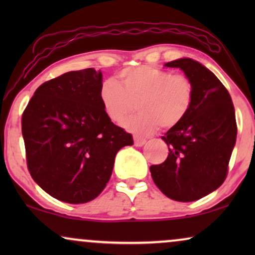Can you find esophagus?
I'll return each mask as SVG.
<instances>
[{
  "label": "esophagus",
  "mask_w": 255,
  "mask_h": 255,
  "mask_svg": "<svg viewBox=\"0 0 255 255\" xmlns=\"http://www.w3.org/2000/svg\"><path fill=\"white\" fill-rule=\"evenodd\" d=\"M133 140H134V145L137 146V147H141V146H144L146 142V139L140 138V137H134Z\"/></svg>",
  "instance_id": "1"
}]
</instances>
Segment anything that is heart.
Returning a JSON list of instances; mask_svg holds the SVG:
<instances>
[{
  "label": "heart",
  "instance_id": "obj_1",
  "mask_svg": "<svg viewBox=\"0 0 255 255\" xmlns=\"http://www.w3.org/2000/svg\"><path fill=\"white\" fill-rule=\"evenodd\" d=\"M120 76L122 85L115 79L104 80L100 100L108 117L117 123L138 104L140 114L123 122V127L133 133H152L159 124L174 127L190 109L194 89L186 76L151 66L124 69Z\"/></svg>",
  "mask_w": 255,
  "mask_h": 255
}]
</instances>
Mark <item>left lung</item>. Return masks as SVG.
<instances>
[{
	"label": "left lung",
	"mask_w": 255,
	"mask_h": 255,
	"mask_svg": "<svg viewBox=\"0 0 255 255\" xmlns=\"http://www.w3.org/2000/svg\"><path fill=\"white\" fill-rule=\"evenodd\" d=\"M165 66L184 73L193 85L194 96L183 120L162 137L168 145V156L149 170L167 197L193 202L224 182L237 139L235 107L223 83L201 62L181 58Z\"/></svg>",
	"instance_id": "1"
}]
</instances>
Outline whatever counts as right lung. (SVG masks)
I'll return each instance as SVG.
<instances>
[{
  "label": "right lung",
  "mask_w": 255,
  "mask_h": 255,
  "mask_svg": "<svg viewBox=\"0 0 255 255\" xmlns=\"http://www.w3.org/2000/svg\"><path fill=\"white\" fill-rule=\"evenodd\" d=\"M101 71L65 73L34 92L22 116L27 168L38 186L71 204L93 201L106 188L117 152L133 144L100 100Z\"/></svg>",
  "instance_id": "obj_1"
}]
</instances>
